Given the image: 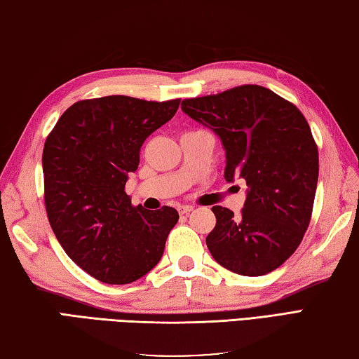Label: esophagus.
I'll return each mask as SVG.
<instances>
[{"instance_id":"1","label":"esophagus","mask_w":359,"mask_h":359,"mask_svg":"<svg viewBox=\"0 0 359 359\" xmlns=\"http://www.w3.org/2000/svg\"><path fill=\"white\" fill-rule=\"evenodd\" d=\"M194 211V206H189V205H182V206H178V212L181 215H187L189 212Z\"/></svg>"}]
</instances>
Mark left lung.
Returning a JSON list of instances; mask_svg holds the SVG:
<instances>
[{"label": "left lung", "instance_id": "obj_1", "mask_svg": "<svg viewBox=\"0 0 359 359\" xmlns=\"http://www.w3.org/2000/svg\"><path fill=\"white\" fill-rule=\"evenodd\" d=\"M181 109L220 137L225 180H245L241 215L214 206L206 238L212 258L243 276L278 269L305 236L319 178V151L306 118L287 100L245 84L182 100Z\"/></svg>", "mask_w": 359, "mask_h": 359}]
</instances>
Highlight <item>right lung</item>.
Returning <instances> with one entry per match:
<instances>
[{
    "mask_svg": "<svg viewBox=\"0 0 359 359\" xmlns=\"http://www.w3.org/2000/svg\"><path fill=\"white\" fill-rule=\"evenodd\" d=\"M180 98L125 95L72 104L43 147L45 208L69 258L107 285H128L156 266L178 211L131 205L128 175L145 139L178 111Z\"/></svg>",
    "mask_w": 359,
    "mask_h": 359,
    "instance_id": "1",
    "label": "right lung"
}]
</instances>
